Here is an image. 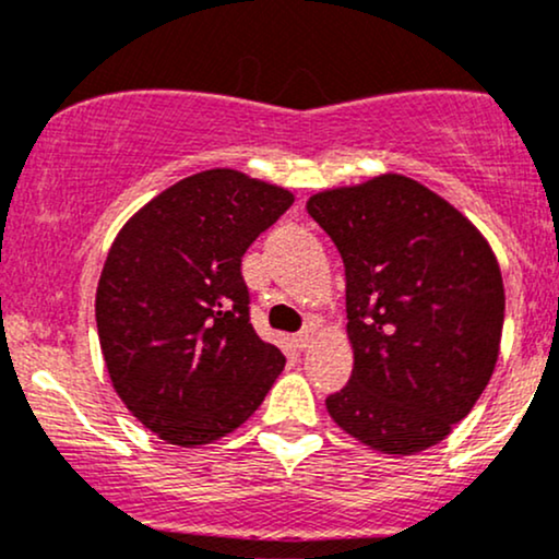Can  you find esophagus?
<instances>
[{"label": "esophagus", "mask_w": 559, "mask_h": 559, "mask_svg": "<svg viewBox=\"0 0 559 559\" xmlns=\"http://www.w3.org/2000/svg\"><path fill=\"white\" fill-rule=\"evenodd\" d=\"M294 342H297L299 349H310V344H312V329L299 331V333H297V338H294Z\"/></svg>", "instance_id": "1"}]
</instances>
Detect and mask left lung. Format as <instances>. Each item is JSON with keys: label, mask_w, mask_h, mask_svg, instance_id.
<instances>
[{"label": "left lung", "mask_w": 559, "mask_h": 559, "mask_svg": "<svg viewBox=\"0 0 559 559\" xmlns=\"http://www.w3.org/2000/svg\"><path fill=\"white\" fill-rule=\"evenodd\" d=\"M307 213L346 275L349 383L331 418L386 454L447 439L484 394L499 357L504 286L489 241L447 199L386 173L320 191Z\"/></svg>", "instance_id": "8db88e82"}]
</instances>
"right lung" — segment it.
I'll list each match as a JSON object with an SVG mask.
<instances>
[{"label": "right lung", "instance_id": "right-lung-1", "mask_svg": "<svg viewBox=\"0 0 559 559\" xmlns=\"http://www.w3.org/2000/svg\"><path fill=\"white\" fill-rule=\"evenodd\" d=\"M292 202L239 170H204L144 204L112 241L96 286L102 355L133 418L168 444L239 428L284 370L249 323L241 258Z\"/></svg>", "mask_w": 559, "mask_h": 559}]
</instances>
